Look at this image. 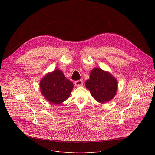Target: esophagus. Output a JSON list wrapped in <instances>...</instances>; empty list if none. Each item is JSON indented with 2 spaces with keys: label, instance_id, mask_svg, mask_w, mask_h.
<instances>
[{
  "label": "esophagus",
  "instance_id": "34e87169",
  "mask_svg": "<svg viewBox=\"0 0 155 155\" xmlns=\"http://www.w3.org/2000/svg\"><path fill=\"white\" fill-rule=\"evenodd\" d=\"M75 86L78 87V86H81L83 85V81L81 80H79L77 81H75L74 83Z\"/></svg>",
  "mask_w": 155,
  "mask_h": 155
}]
</instances>
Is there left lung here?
I'll use <instances>...</instances> for the list:
<instances>
[{"instance_id": "8db88e82", "label": "left lung", "mask_w": 155, "mask_h": 155, "mask_svg": "<svg viewBox=\"0 0 155 155\" xmlns=\"http://www.w3.org/2000/svg\"><path fill=\"white\" fill-rule=\"evenodd\" d=\"M85 86L96 101L104 104L117 94L118 81L109 72L96 68L91 71L90 78L86 81Z\"/></svg>"}]
</instances>
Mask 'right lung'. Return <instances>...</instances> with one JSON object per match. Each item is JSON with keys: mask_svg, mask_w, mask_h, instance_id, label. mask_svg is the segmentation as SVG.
I'll list each match as a JSON object with an SVG mask.
<instances>
[{"mask_svg": "<svg viewBox=\"0 0 155 155\" xmlns=\"http://www.w3.org/2000/svg\"><path fill=\"white\" fill-rule=\"evenodd\" d=\"M40 88L41 94L48 101L53 104H59L69 97L74 84L66 78L61 71L56 69L41 78Z\"/></svg>", "mask_w": 155, "mask_h": 155, "instance_id": "obj_1", "label": "right lung"}]
</instances>
